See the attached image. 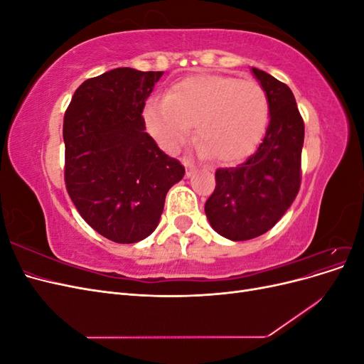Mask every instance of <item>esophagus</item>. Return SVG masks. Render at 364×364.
I'll use <instances>...</instances> for the list:
<instances>
[{
  "label": "esophagus",
  "instance_id": "34e87169",
  "mask_svg": "<svg viewBox=\"0 0 364 364\" xmlns=\"http://www.w3.org/2000/svg\"><path fill=\"white\" fill-rule=\"evenodd\" d=\"M183 162V165H185V174H186V178H191V176L194 174V171H196V167H194V164L190 161V159H183L182 161Z\"/></svg>",
  "mask_w": 364,
  "mask_h": 364
}]
</instances>
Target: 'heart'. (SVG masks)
<instances>
[{"mask_svg": "<svg viewBox=\"0 0 364 364\" xmlns=\"http://www.w3.org/2000/svg\"><path fill=\"white\" fill-rule=\"evenodd\" d=\"M142 117L162 149L179 150L196 123L202 155L234 164L247 158L261 141L269 123V100L253 80L196 74L176 82L164 98H150Z\"/></svg>", "mask_w": 364, "mask_h": 364, "instance_id": "heart-1", "label": "heart"}]
</instances>
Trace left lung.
Masks as SVG:
<instances>
[{
	"instance_id": "1",
	"label": "left lung",
	"mask_w": 364,
	"mask_h": 364,
	"mask_svg": "<svg viewBox=\"0 0 364 364\" xmlns=\"http://www.w3.org/2000/svg\"><path fill=\"white\" fill-rule=\"evenodd\" d=\"M266 91L270 121L255 153L237 167L215 171V190L205 213L215 232L232 241L266 234L301 188L304 119L290 87L252 68Z\"/></svg>"
}]
</instances>
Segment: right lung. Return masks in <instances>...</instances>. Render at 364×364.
I'll return each mask as SVG.
<instances>
[{
	"label": "right lung",
	"mask_w": 364,
	"mask_h": 364,
	"mask_svg": "<svg viewBox=\"0 0 364 364\" xmlns=\"http://www.w3.org/2000/svg\"><path fill=\"white\" fill-rule=\"evenodd\" d=\"M162 71L115 68L77 87L63 117L65 185L98 234L121 245L156 229L185 168L156 146L142 118Z\"/></svg>",
	"instance_id": "1"
}]
</instances>
